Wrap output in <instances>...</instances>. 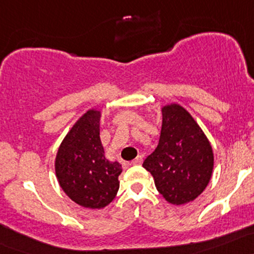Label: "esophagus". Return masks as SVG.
<instances>
[{
    "instance_id": "1",
    "label": "esophagus",
    "mask_w": 254,
    "mask_h": 254,
    "mask_svg": "<svg viewBox=\"0 0 254 254\" xmlns=\"http://www.w3.org/2000/svg\"><path fill=\"white\" fill-rule=\"evenodd\" d=\"M141 163H142V157H141V155H137V157H136L131 161V165H140Z\"/></svg>"
}]
</instances>
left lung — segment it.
Segmentation results:
<instances>
[{"mask_svg":"<svg viewBox=\"0 0 254 254\" xmlns=\"http://www.w3.org/2000/svg\"><path fill=\"white\" fill-rule=\"evenodd\" d=\"M158 147L143 161L166 201L183 205L204 191L213 170V152L201 127L182 106H164Z\"/></svg>","mask_w":254,"mask_h":254,"instance_id":"obj_1","label":"left lung"}]
</instances>
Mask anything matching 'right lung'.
<instances>
[{"label": "right lung", "instance_id": "right-lung-1", "mask_svg": "<svg viewBox=\"0 0 254 254\" xmlns=\"http://www.w3.org/2000/svg\"><path fill=\"white\" fill-rule=\"evenodd\" d=\"M97 110H89L71 127L55 158V174L66 195L86 208H102L116 197L122 165L108 161L100 140Z\"/></svg>", "mask_w": 254, "mask_h": 254}]
</instances>
